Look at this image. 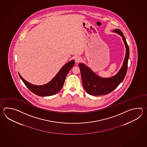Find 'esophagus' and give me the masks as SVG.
<instances>
[{
	"label": "esophagus",
	"instance_id": "esophagus-1",
	"mask_svg": "<svg viewBox=\"0 0 147 147\" xmlns=\"http://www.w3.org/2000/svg\"><path fill=\"white\" fill-rule=\"evenodd\" d=\"M81 60H82V58H81V57H77L76 58V59H75V61H76V63H80L81 61Z\"/></svg>",
	"mask_w": 147,
	"mask_h": 147
}]
</instances>
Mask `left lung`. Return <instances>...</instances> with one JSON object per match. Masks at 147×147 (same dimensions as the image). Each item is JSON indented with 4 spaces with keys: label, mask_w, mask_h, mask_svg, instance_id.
<instances>
[{
    "label": "left lung",
    "mask_w": 147,
    "mask_h": 147,
    "mask_svg": "<svg viewBox=\"0 0 147 147\" xmlns=\"http://www.w3.org/2000/svg\"><path fill=\"white\" fill-rule=\"evenodd\" d=\"M113 31L122 37L126 48V53L122 67L117 75L111 78H101L96 75L84 63H80L79 64L83 87L88 94L90 95L101 96L109 94L123 81L127 74L128 59L129 57V46L122 31L118 29H116Z\"/></svg>",
    "instance_id": "obj_1"
}]
</instances>
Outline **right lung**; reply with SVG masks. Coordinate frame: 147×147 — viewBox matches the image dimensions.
<instances>
[{
  "label": "right lung",
  "instance_id": "obj_1",
  "mask_svg": "<svg viewBox=\"0 0 147 147\" xmlns=\"http://www.w3.org/2000/svg\"><path fill=\"white\" fill-rule=\"evenodd\" d=\"M74 65V60H71L69 63H67L49 82L42 86H36L31 84L24 80L19 74H18L26 86L32 92L41 97L50 96L58 93L61 89L67 75Z\"/></svg>",
  "mask_w": 147,
  "mask_h": 147
}]
</instances>
